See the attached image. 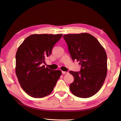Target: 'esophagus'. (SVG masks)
I'll return each mask as SVG.
<instances>
[{
	"label": "esophagus",
	"mask_w": 121,
	"mask_h": 121,
	"mask_svg": "<svg viewBox=\"0 0 121 121\" xmlns=\"http://www.w3.org/2000/svg\"><path fill=\"white\" fill-rule=\"evenodd\" d=\"M68 73V72L67 71H62V74H66V73Z\"/></svg>",
	"instance_id": "34e87169"
}]
</instances>
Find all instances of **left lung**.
Returning a JSON list of instances; mask_svg holds the SVG:
<instances>
[{"instance_id":"obj_1","label":"left lung","mask_w":121,"mask_h":121,"mask_svg":"<svg viewBox=\"0 0 121 121\" xmlns=\"http://www.w3.org/2000/svg\"><path fill=\"white\" fill-rule=\"evenodd\" d=\"M63 37L73 61H79L81 65L79 71H69L74 78L69 89L78 97H91L101 89L107 75L105 50L97 39L89 34L65 35Z\"/></svg>"}]
</instances>
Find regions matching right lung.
Returning a JSON list of instances; mask_svg holds the SVG:
<instances>
[{"label":"right lung","mask_w":121,"mask_h":121,"mask_svg":"<svg viewBox=\"0 0 121 121\" xmlns=\"http://www.w3.org/2000/svg\"><path fill=\"white\" fill-rule=\"evenodd\" d=\"M62 36V34L31 35L18 48L16 75L22 89L30 97L40 98L50 95L61 75V71L45 68L43 63Z\"/></svg>","instance_id":"obj_1"}]
</instances>
